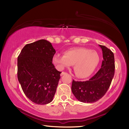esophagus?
Returning a JSON list of instances; mask_svg holds the SVG:
<instances>
[{
	"instance_id": "obj_1",
	"label": "esophagus",
	"mask_w": 129,
	"mask_h": 129,
	"mask_svg": "<svg viewBox=\"0 0 129 129\" xmlns=\"http://www.w3.org/2000/svg\"><path fill=\"white\" fill-rule=\"evenodd\" d=\"M65 74H67V73H66V72H62L61 73V74H60V76H63V75H65Z\"/></svg>"
}]
</instances>
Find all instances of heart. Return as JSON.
<instances>
[{"mask_svg":"<svg viewBox=\"0 0 129 129\" xmlns=\"http://www.w3.org/2000/svg\"><path fill=\"white\" fill-rule=\"evenodd\" d=\"M53 62L58 70L73 65L76 76L85 78L92 74L100 62V56L95 51L86 48H75L66 51L64 55L54 54Z\"/></svg>","mask_w":129,"mask_h":129,"instance_id":"b5f03b06","label":"heart"}]
</instances>
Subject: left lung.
<instances>
[{
	"label": "left lung",
	"mask_w": 129,
	"mask_h": 129,
	"mask_svg": "<svg viewBox=\"0 0 129 129\" xmlns=\"http://www.w3.org/2000/svg\"><path fill=\"white\" fill-rule=\"evenodd\" d=\"M102 51L103 60L101 68L90 80L86 81L73 80L72 91L78 101L93 103L105 94L114 75V54L104 45H99Z\"/></svg>",
	"instance_id": "1"
}]
</instances>
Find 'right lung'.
Returning a JSON list of instances; mask_svg holds the SVG:
<instances>
[{"label":"right lung","mask_w":129,"mask_h":129,"mask_svg":"<svg viewBox=\"0 0 129 129\" xmlns=\"http://www.w3.org/2000/svg\"><path fill=\"white\" fill-rule=\"evenodd\" d=\"M56 53L52 44L39 40L25 45L17 57V78L24 93L34 103L52 101L61 72L52 64Z\"/></svg>","instance_id":"right-lung-1"}]
</instances>
